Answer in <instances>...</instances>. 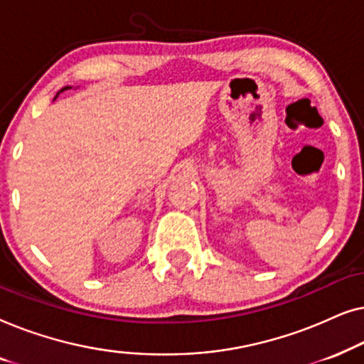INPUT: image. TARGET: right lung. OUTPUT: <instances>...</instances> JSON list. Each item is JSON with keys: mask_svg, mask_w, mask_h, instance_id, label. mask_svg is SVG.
I'll use <instances>...</instances> for the list:
<instances>
[{"mask_svg": "<svg viewBox=\"0 0 364 364\" xmlns=\"http://www.w3.org/2000/svg\"><path fill=\"white\" fill-rule=\"evenodd\" d=\"M73 86H64L63 89H61V91H58V94H56V97L59 96V94H61V92H64V91H68V89H71ZM56 97H54V99H56Z\"/></svg>", "mask_w": 364, "mask_h": 364, "instance_id": "right-lung-1", "label": "right lung"}]
</instances>
